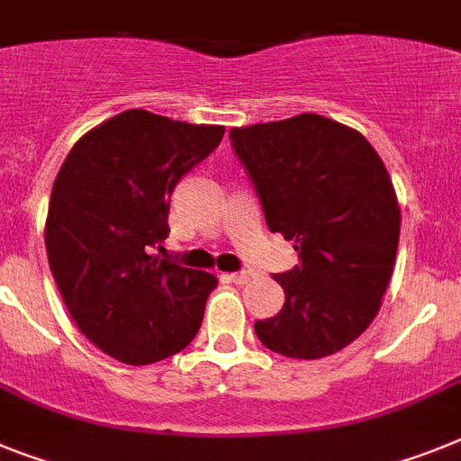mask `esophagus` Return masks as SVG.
<instances>
[{"label": "esophagus", "mask_w": 461, "mask_h": 461, "mask_svg": "<svg viewBox=\"0 0 461 461\" xmlns=\"http://www.w3.org/2000/svg\"><path fill=\"white\" fill-rule=\"evenodd\" d=\"M227 276H230V281L231 284H249L250 281V276H253V272H250V269H241V272H231V274H227Z\"/></svg>", "instance_id": "obj_1"}]
</instances>
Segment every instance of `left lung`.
Masks as SVG:
<instances>
[{
    "label": "left lung",
    "mask_w": 461,
    "mask_h": 461,
    "mask_svg": "<svg viewBox=\"0 0 461 461\" xmlns=\"http://www.w3.org/2000/svg\"><path fill=\"white\" fill-rule=\"evenodd\" d=\"M230 140L267 227L295 241L300 260L274 274L285 303L255 335L290 358L344 349L373 323L396 262L401 211L382 158L321 114L231 129Z\"/></svg>",
    "instance_id": "left-lung-1"
}]
</instances>
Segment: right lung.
<instances>
[{
	"label": "right lung",
	"instance_id": "obj_1",
	"mask_svg": "<svg viewBox=\"0 0 461 461\" xmlns=\"http://www.w3.org/2000/svg\"><path fill=\"white\" fill-rule=\"evenodd\" d=\"M222 135V126L126 110L88 131L58 173L49 265L79 330L117 361H164L199 332L218 281L152 249L171 231L176 185Z\"/></svg>",
	"mask_w": 461,
	"mask_h": 461
}]
</instances>
